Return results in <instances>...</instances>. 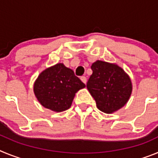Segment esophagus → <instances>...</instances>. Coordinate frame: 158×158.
<instances>
[{
    "label": "esophagus",
    "mask_w": 158,
    "mask_h": 158,
    "mask_svg": "<svg viewBox=\"0 0 158 158\" xmlns=\"http://www.w3.org/2000/svg\"><path fill=\"white\" fill-rule=\"evenodd\" d=\"M81 81L85 84H86V82H87V79H86L85 77H81Z\"/></svg>",
    "instance_id": "esophagus-1"
}]
</instances>
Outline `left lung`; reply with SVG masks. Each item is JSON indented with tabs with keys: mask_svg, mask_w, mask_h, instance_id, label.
<instances>
[{
	"mask_svg": "<svg viewBox=\"0 0 158 158\" xmlns=\"http://www.w3.org/2000/svg\"><path fill=\"white\" fill-rule=\"evenodd\" d=\"M91 69L93 74L86 86L98 109L107 114L120 109L127 104L132 92L127 74L117 65L102 61L94 62Z\"/></svg>",
	"mask_w": 158,
	"mask_h": 158,
	"instance_id": "1",
	"label": "left lung"
}]
</instances>
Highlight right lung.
Here are the masks:
<instances>
[{
	"mask_svg": "<svg viewBox=\"0 0 158 158\" xmlns=\"http://www.w3.org/2000/svg\"><path fill=\"white\" fill-rule=\"evenodd\" d=\"M85 85L71 69L58 63L41 73L34 85V93L40 104L51 111L69 109L75 93Z\"/></svg>",
	"mask_w": 158,
	"mask_h": 158,
	"instance_id": "1",
	"label": "right lung"
}]
</instances>
